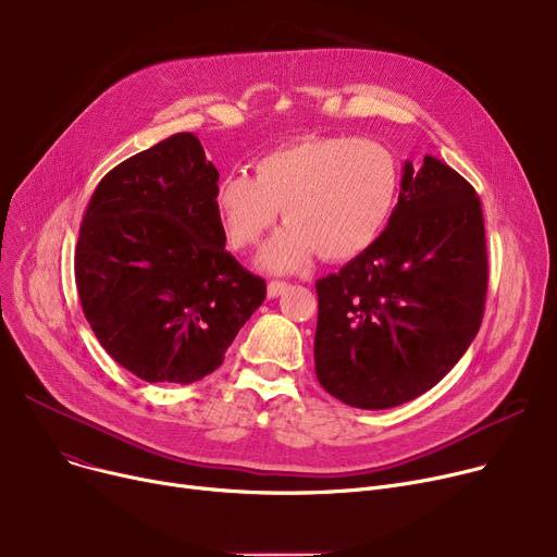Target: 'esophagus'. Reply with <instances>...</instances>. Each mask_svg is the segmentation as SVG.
<instances>
[{
    "label": "esophagus",
    "instance_id": "esophagus-1",
    "mask_svg": "<svg viewBox=\"0 0 557 557\" xmlns=\"http://www.w3.org/2000/svg\"><path fill=\"white\" fill-rule=\"evenodd\" d=\"M286 290H288L286 282H269L267 294H269V298H280L282 294H286Z\"/></svg>",
    "mask_w": 557,
    "mask_h": 557
}]
</instances>
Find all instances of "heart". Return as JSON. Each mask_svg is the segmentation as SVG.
<instances>
[{
	"label": "heart",
	"mask_w": 557,
	"mask_h": 557,
	"mask_svg": "<svg viewBox=\"0 0 557 557\" xmlns=\"http://www.w3.org/2000/svg\"><path fill=\"white\" fill-rule=\"evenodd\" d=\"M399 162L370 137H302L255 162V178L219 181L214 208L227 244L250 248L280 219L288 223L261 255L271 273L302 271L318 252L345 261L366 252L393 219Z\"/></svg>",
	"instance_id": "heart-1"
}]
</instances>
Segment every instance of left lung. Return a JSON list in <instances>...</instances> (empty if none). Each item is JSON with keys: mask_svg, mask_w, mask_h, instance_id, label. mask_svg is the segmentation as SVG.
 Here are the masks:
<instances>
[{"mask_svg": "<svg viewBox=\"0 0 557 557\" xmlns=\"http://www.w3.org/2000/svg\"><path fill=\"white\" fill-rule=\"evenodd\" d=\"M386 230L366 252L315 282L320 386L347 406L382 411L433 388L472 345L485 307L481 200L449 164L404 162Z\"/></svg>", "mask_w": 557, "mask_h": 557, "instance_id": "left-lung-1", "label": "left lung"}]
</instances>
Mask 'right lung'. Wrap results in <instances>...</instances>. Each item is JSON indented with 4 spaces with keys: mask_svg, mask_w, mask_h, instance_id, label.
<instances>
[{
    "mask_svg": "<svg viewBox=\"0 0 557 557\" xmlns=\"http://www.w3.org/2000/svg\"><path fill=\"white\" fill-rule=\"evenodd\" d=\"M216 166L194 133L171 135L103 175L87 205L74 273L106 352L149 384L214 372L267 282L225 250Z\"/></svg>",
    "mask_w": 557,
    "mask_h": 557,
    "instance_id": "obj_1",
    "label": "right lung"
}]
</instances>
